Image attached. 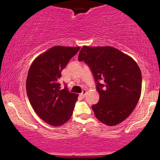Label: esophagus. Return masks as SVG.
I'll return each instance as SVG.
<instances>
[{
    "label": "esophagus",
    "mask_w": 160,
    "mask_h": 160,
    "mask_svg": "<svg viewBox=\"0 0 160 160\" xmlns=\"http://www.w3.org/2000/svg\"><path fill=\"white\" fill-rule=\"evenodd\" d=\"M86 89H83V90H82V92L81 93H80V96L82 97V98H85V96H86Z\"/></svg>",
    "instance_id": "esophagus-1"
}]
</instances>
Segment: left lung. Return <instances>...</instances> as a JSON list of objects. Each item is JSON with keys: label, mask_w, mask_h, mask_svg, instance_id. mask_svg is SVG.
<instances>
[{"label": "left lung", "mask_w": 160, "mask_h": 160, "mask_svg": "<svg viewBox=\"0 0 160 160\" xmlns=\"http://www.w3.org/2000/svg\"><path fill=\"white\" fill-rule=\"evenodd\" d=\"M78 60L89 66L96 82L99 101L92 106L96 118L108 126L122 122L140 98L142 77L138 65L111 47L84 46Z\"/></svg>", "instance_id": "obj_1"}]
</instances>
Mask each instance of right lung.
<instances>
[{"label":"right lung","instance_id":"1","mask_svg":"<svg viewBox=\"0 0 160 160\" xmlns=\"http://www.w3.org/2000/svg\"><path fill=\"white\" fill-rule=\"evenodd\" d=\"M80 47H53L32 62L26 81V91L32 108L40 118L53 126L69 120L78 95L61 89L62 71Z\"/></svg>","mask_w":160,"mask_h":160}]
</instances>
